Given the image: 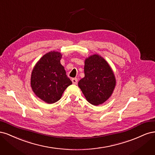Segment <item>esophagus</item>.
Here are the masks:
<instances>
[{
	"label": "esophagus",
	"mask_w": 155,
	"mask_h": 155,
	"mask_svg": "<svg viewBox=\"0 0 155 155\" xmlns=\"http://www.w3.org/2000/svg\"><path fill=\"white\" fill-rule=\"evenodd\" d=\"M72 81L74 85H76V84L78 83V79L77 78H72Z\"/></svg>",
	"instance_id": "obj_1"
}]
</instances>
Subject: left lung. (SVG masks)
Segmentation results:
<instances>
[{"label": "left lung", "instance_id": "1", "mask_svg": "<svg viewBox=\"0 0 155 155\" xmlns=\"http://www.w3.org/2000/svg\"><path fill=\"white\" fill-rule=\"evenodd\" d=\"M84 73L78 87L86 100L94 105L104 104L112 94L116 84L109 64L101 55H91L85 60Z\"/></svg>", "mask_w": 155, "mask_h": 155}]
</instances>
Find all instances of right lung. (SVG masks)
<instances>
[{
    "instance_id": "right-lung-1",
    "label": "right lung",
    "mask_w": 155,
    "mask_h": 155,
    "mask_svg": "<svg viewBox=\"0 0 155 155\" xmlns=\"http://www.w3.org/2000/svg\"><path fill=\"white\" fill-rule=\"evenodd\" d=\"M61 52L50 51L37 62L31 72L30 84L33 92L48 104L59 100L65 89L72 84L61 64Z\"/></svg>"
}]
</instances>
